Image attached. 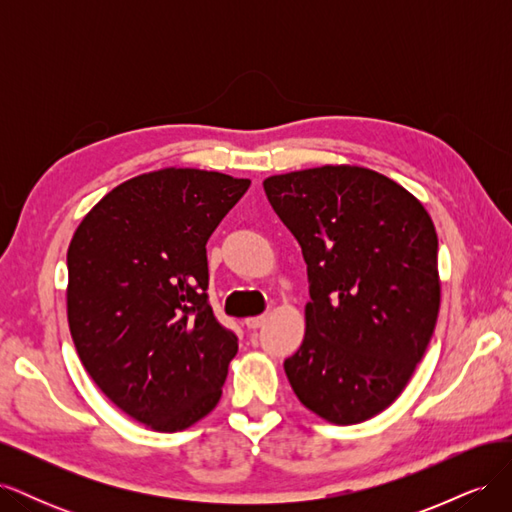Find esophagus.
I'll return each mask as SVG.
<instances>
[{
    "mask_svg": "<svg viewBox=\"0 0 512 512\" xmlns=\"http://www.w3.org/2000/svg\"><path fill=\"white\" fill-rule=\"evenodd\" d=\"M262 322H265V316H250V318H245V327L247 329H258Z\"/></svg>",
    "mask_w": 512,
    "mask_h": 512,
    "instance_id": "obj_1",
    "label": "esophagus"
}]
</instances>
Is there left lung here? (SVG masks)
I'll return each mask as SVG.
<instances>
[{"label": "left lung", "instance_id": "left-lung-1", "mask_svg": "<svg viewBox=\"0 0 512 512\" xmlns=\"http://www.w3.org/2000/svg\"><path fill=\"white\" fill-rule=\"evenodd\" d=\"M299 241L309 301L301 348L284 361L301 404L335 425L380 414L406 389L436 329L438 235L406 188L361 166L265 179Z\"/></svg>", "mask_w": 512, "mask_h": 512}]
</instances>
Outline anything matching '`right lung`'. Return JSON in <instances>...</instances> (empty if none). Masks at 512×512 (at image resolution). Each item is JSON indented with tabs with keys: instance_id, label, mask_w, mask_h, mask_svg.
Segmentation results:
<instances>
[{
	"instance_id": "right-lung-1",
	"label": "right lung",
	"mask_w": 512,
	"mask_h": 512,
	"mask_svg": "<svg viewBox=\"0 0 512 512\" xmlns=\"http://www.w3.org/2000/svg\"><path fill=\"white\" fill-rule=\"evenodd\" d=\"M250 179L162 168L123 181L68 247V324L87 374L156 431H181L222 397L237 335L209 305L207 241Z\"/></svg>"
}]
</instances>
